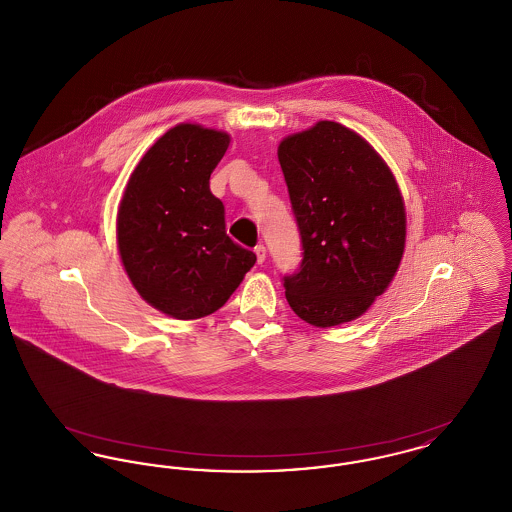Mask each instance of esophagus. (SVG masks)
Returning a JSON list of instances; mask_svg holds the SVG:
<instances>
[{
  "mask_svg": "<svg viewBox=\"0 0 512 512\" xmlns=\"http://www.w3.org/2000/svg\"><path fill=\"white\" fill-rule=\"evenodd\" d=\"M255 255H257V263L259 265H263L265 263V259H267V247L263 244L255 245Z\"/></svg>",
  "mask_w": 512,
  "mask_h": 512,
  "instance_id": "1",
  "label": "esophagus"
}]
</instances>
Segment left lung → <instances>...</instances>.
Returning a JSON list of instances; mask_svg holds the SVG:
<instances>
[{
  "label": "left lung",
  "instance_id": "1",
  "mask_svg": "<svg viewBox=\"0 0 512 512\" xmlns=\"http://www.w3.org/2000/svg\"><path fill=\"white\" fill-rule=\"evenodd\" d=\"M301 236V265L284 276L305 322L361 317L390 286L405 249V207L380 155L353 130L320 121L278 147Z\"/></svg>",
  "mask_w": 512,
  "mask_h": 512
}]
</instances>
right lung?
I'll return each instance as SVG.
<instances>
[{
    "mask_svg": "<svg viewBox=\"0 0 512 512\" xmlns=\"http://www.w3.org/2000/svg\"><path fill=\"white\" fill-rule=\"evenodd\" d=\"M230 136L199 124L163 134L132 172L117 217L122 265L155 309L190 320L219 311L255 265L226 234L209 178Z\"/></svg>",
    "mask_w": 512,
    "mask_h": 512,
    "instance_id": "1",
    "label": "right lung"
}]
</instances>
